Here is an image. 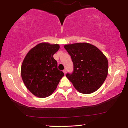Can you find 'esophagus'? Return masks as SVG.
Segmentation results:
<instances>
[{
  "instance_id": "obj_1",
  "label": "esophagus",
  "mask_w": 128,
  "mask_h": 128,
  "mask_svg": "<svg viewBox=\"0 0 128 128\" xmlns=\"http://www.w3.org/2000/svg\"><path fill=\"white\" fill-rule=\"evenodd\" d=\"M63 72H64V74H66V72H67V71H66V69H64V70Z\"/></svg>"
}]
</instances>
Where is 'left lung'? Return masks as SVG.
<instances>
[{
  "label": "left lung",
  "mask_w": 128,
  "mask_h": 128,
  "mask_svg": "<svg viewBox=\"0 0 128 128\" xmlns=\"http://www.w3.org/2000/svg\"><path fill=\"white\" fill-rule=\"evenodd\" d=\"M74 64L72 74L66 76L77 90L89 94L99 88L108 74V61L103 53L92 44L78 43L64 45Z\"/></svg>",
  "instance_id": "left-lung-1"
}]
</instances>
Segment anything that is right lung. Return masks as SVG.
Wrapping results in <instances>:
<instances>
[{"label": "right lung", "mask_w": 128, "mask_h": 128, "mask_svg": "<svg viewBox=\"0 0 128 128\" xmlns=\"http://www.w3.org/2000/svg\"><path fill=\"white\" fill-rule=\"evenodd\" d=\"M60 48L57 44L40 43L26 54L21 66V76L26 88L38 98H44L56 90L64 72L57 68L54 54Z\"/></svg>", "instance_id": "right-lung-1"}]
</instances>
